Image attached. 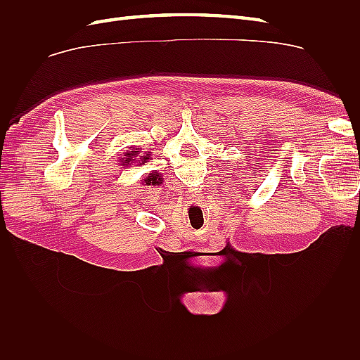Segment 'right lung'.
<instances>
[{
	"label": "right lung",
	"mask_w": 360,
	"mask_h": 360,
	"mask_svg": "<svg viewBox=\"0 0 360 360\" xmlns=\"http://www.w3.org/2000/svg\"><path fill=\"white\" fill-rule=\"evenodd\" d=\"M147 153H148V151H147ZM124 156L126 158H122L123 165H130V163H134L136 160V156H139V153H138V151H126ZM139 159H143V163H144L150 159V156H139ZM144 181H146V184H148V186H150V184H155V186H156V184L162 183V177H160L159 172H150Z\"/></svg>",
	"instance_id": "1"
}]
</instances>
